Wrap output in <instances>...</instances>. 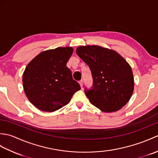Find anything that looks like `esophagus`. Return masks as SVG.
I'll return each instance as SVG.
<instances>
[{
	"mask_svg": "<svg viewBox=\"0 0 158 158\" xmlns=\"http://www.w3.org/2000/svg\"><path fill=\"white\" fill-rule=\"evenodd\" d=\"M79 83L80 84V86L81 87V88H83V80H81V81H79Z\"/></svg>",
	"mask_w": 158,
	"mask_h": 158,
	"instance_id": "1",
	"label": "esophagus"
}]
</instances>
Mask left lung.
Instances as JSON below:
<instances>
[{
	"label": "left lung",
	"mask_w": 158,
	"mask_h": 158,
	"mask_svg": "<svg viewBox=\"0 0 158 158\" xmlns=\"http://www.w3.org/2000/svg\"><path fill=\"white\" fill-rule=\"evenodd\" d=\"M77 54L91 70L93 86L85 88L90 102L103 112H115L129 101L135 87L132 69L112 49L98 45L79 46Z\"/></svg>",
	"instance_id": "obj_1"
}]
</instances>
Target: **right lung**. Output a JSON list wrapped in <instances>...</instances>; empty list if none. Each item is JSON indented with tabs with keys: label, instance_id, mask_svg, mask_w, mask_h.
<instances>
[{
	"label": "right lung",
	"instance_id": "add662e5",
	"mask_svg": "<svg viewBox=\"0 0 158 158\" xmlns=\"http://www.w3.org/2000/svg\"><path fill=\"white\" fill-rule=\"evenodd\" d=\"M71 47L44 51L33 58L23 74V87L33 105L43 111L53 112L68 104L81 89L66 66Z\"/></svg>",
	"mask_w": 158,
	"mask_h": 158
}]
</instances>
